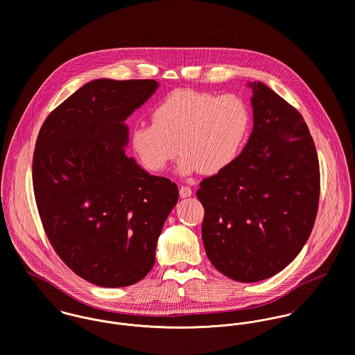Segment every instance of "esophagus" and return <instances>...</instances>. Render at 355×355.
<instances>
[{
  "instance_id": "esophagus-1",
  "label": "esophagus",
  "mask_w": 355,
  "mask_h": 355,
  "mask_svg": "<svg viewBox=\"0 0 355 355\" xmlns=\"http://www.w3.org/2000/svg\"><path fill=\"white\" fill-rule=\"evenodd\" d=\"M180 196H192V188H191V187H188V185H181V187H180Z\"/></svg>"
}]
</instances>
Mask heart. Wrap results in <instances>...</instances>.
<instances>
[{"label": "heart", "instance_id": "b5f03b06", "mask_svg": "<svg viewBox=\"0 0 355 355\" xmlns=\"http://www.w3.org/2000/svg\"><path fill=\"white\" fill-rule=\"evenodd\" d=\"M150 119L132 129L130 144L151 173L163 171L181 151L180 173L220 174L241 157L252 130V110L243 98L191 88L168 92Z\"/></svg>", "mask_w": 355, "mask_h": 355}]
</instances>
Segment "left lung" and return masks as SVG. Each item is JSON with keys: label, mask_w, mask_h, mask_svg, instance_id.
<instances>
[{"label": "left lung", "mask_w": 355, "mask_h": 355, "mask_svg": "<svg viewBox=\"0 0 355 355\" xmlns=\"http://www.w3.org/2000/svg\"><path fill=\"white\" fill-rule=\"evenodd\" d=\"M250 87L254 125L241 157L196 192L209 261L243 283L276 275L297 257L320 198L318 158L304 117L266 84Z\"/></svg>", "instance_id": "8db88e82"}]
</instances>
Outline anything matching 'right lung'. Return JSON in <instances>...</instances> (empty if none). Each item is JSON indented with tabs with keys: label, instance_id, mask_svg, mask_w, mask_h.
I'll return each instance as SVG.
<instances>
[{
	"label": "right lung",
	"instance_id": "obj_1",
	"mask_svg": "<svg viewBox=\"0 0 355 355\" xmlns=\"http://www.w3.org/2000/svg\"><path fill=\"white\" fill-rule=\"evenodd\" d=\"M158 88L155 80L87 83L44 119L33 185L44 233L60 259L102 287L130 286L155 263L178 188L125 155L123 121Z\"/></svg>",
	"mask_w": 355,
	"mask_h": 355
}]
</instances>
